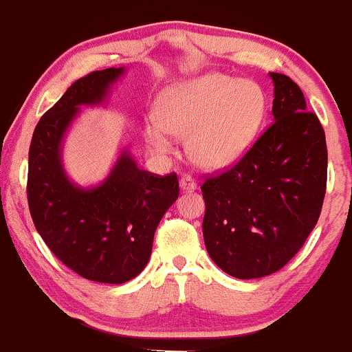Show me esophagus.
<instances>
[{"label": "esophagus", "mask_w": 352, "mask_h": 352, "mask_svg": "<svg viewBox=\"0 0 352 352\" xmlns=\"http://www.w3.org/2000/svg\"><path fill=\"white\" fill-rule=\"evenodd\" d=\"M180 190H182V192H193V190H197L195 180H192L187 175L182 177V179H180Z\"/></svg>", "instance_id": "esophagus-1"}]
</instances>
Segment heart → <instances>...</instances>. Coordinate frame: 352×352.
I'll return each instance as SVG.
<instances>
[{"mask_svg": "<svg viewBox=\"0 0 352 352\" xmlns=\"http://www.w3.org/2000/svg\"><path fill=\"white\" fill-rule=\"evenodd\" d=\"M265 91L253 80L205 74L167 86L153 106L144 139L157 155L172 152V135L185 137L188 159L204 170H221L250 151L266 116Z\"/></svg>", "mask_w": 352, "mask_h": 352, "instance_id": "obj_1", "label": "heart"}]
</instances>
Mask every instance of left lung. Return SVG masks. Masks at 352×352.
<instances>
[{
    "mask_svg": "<svg viewBox=\"0 0 352 352\" xmlns=\"http://www.w3.org/2000/svg\"><path fill=\"white\" fill-rule=\"evenodd\" d=\"M273 120L243 159L205 180L204 240L215 265L240 280L268 276L300 252L321 213L328 173L322 125L301 89L270 72Z\"/></svg>",
    "mask_w": 352,
    "mask_h": 352,
    "instance_id": "1",
    "label": "left lung"
}]
</instances>
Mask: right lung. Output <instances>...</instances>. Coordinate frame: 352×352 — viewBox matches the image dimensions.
<instances>
[{"label":"right lung","mask_w":352,"mask_h":352,"mask_svg":"<svg viewBox=\"0 0 352 352\" xmlns=\"http://www.w3.org/2000/svg\"><path fill=\"white\" fill-rule=\"evenodd\" d=\"M125 72V67H109L71 84L36 125L28 168V204L44 243L72 272L109 285L142 272L155 230L179 199L177 175L140 170L127 144L96 185L82 187L64 167V140L80 107L106 106Z\"/></svg>","instance_id":"obj_1"}]
</instances>
